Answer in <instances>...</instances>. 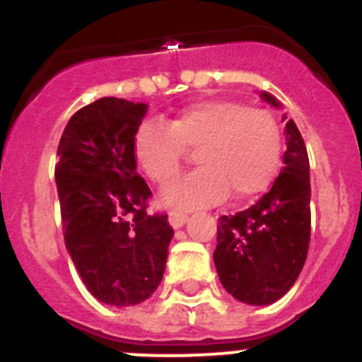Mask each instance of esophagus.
I'll list each match as a JSON object with an SVG mask.
<instances>
[{"instance_id":"obj_1","label":"esophagus","mask_w":362,"mask_h":362,"mask_svg":"<svg viewBox=\"0 0 362 362\" xmlns=\"http://www.w3.org/2000/svg\"><path fill=\"white\" fill-rule=\"evenodd\" d=\"M187 219H188V216H187V214H183V212H170V214H168V223H170L174 228H181V226L187 223Z\"/></svg>"}]
</instances>
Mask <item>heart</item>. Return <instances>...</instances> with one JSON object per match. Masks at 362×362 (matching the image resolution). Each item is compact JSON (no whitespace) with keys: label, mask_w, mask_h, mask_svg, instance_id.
Masks as SVG:
<instances>
[{"label":"heart","mask_w":362,"mask_h":362,"mask_svg":"<svg viewBox=\"0 0 362 362\" xmlns=\"http://www.w3.org/2000/svg\"><path fill=\"white\" fill-rule=\"evenodd\" d=\"M199 165L161 192L163 203L190 210L225 199L246 201L267 190L279 170L283 136L276 116L235 99H204L166 123L146 119L134 136V159L156 185L183 168L187 150Z\"/></svg>","instance_id":"heart-1"}]
</instances>
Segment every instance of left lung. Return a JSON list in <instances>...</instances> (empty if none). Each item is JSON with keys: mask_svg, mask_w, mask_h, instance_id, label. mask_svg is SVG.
I'll return each instance as SVG.
<instances>
[{"mask_svg": "<svg viewBox=\"0 0 362 362\" xmlns=\"http://www.w3.org/2000/svg\"><path fill=\"white\" fill-rule=\"evenodd\" d=\"M261 98L279 107L268 92ZM286 119V117H284ZM284 166L250 209L219 217L214 263L221 284L246 305L276 303L293 286L310 245V163L297 124L286 121Z\"/></svg>", "mask_w": 362, "mask_h": 362, "instance_id": "8db88e82", "label": "left lung"}]
</instances>
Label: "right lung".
Returning <instances> with one entry per match:
<instances>
[{
  "label": "right lung",
  "mask_w": 362,
  "mask_h": 362,
  "mask_svg": "<svg viewBox=\"0 0 362 362\" xmlns=\"http://www.w3.org/2000/svg\"><path fill=\"white\" fill-rule=\"evenodd\" d=\"M146 110L145 103L98 99L70 117L57 146L66 250L86 290L112 306L156 292L174 235L166 214H146L152 192L136 172L134 136Z\"/></svg>",
  "instance_id": "obj_1"
}]
</instances>
